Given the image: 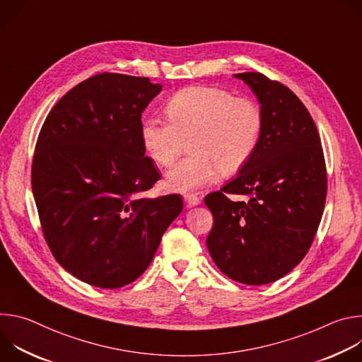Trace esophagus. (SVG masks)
<instances>
[{"label": "esophagus", "mask_w": 362, "mask_h": 362, "mask_svg": "<svg viewBox=\"0 0 362 362\" xmlns=\"http://www.w3.org/2000/svg\"><path fill=\"white\" fill-rule=\"evenodd\" d=\"M185 197V202L189 204V206H197V204H200V197H197L196 194H185L183 196Z\"/></svg>", "instance_id": "34e87169"}]
</instances>
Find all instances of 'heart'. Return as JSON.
<instances>
[{
    "mask_svg": "<svg viewBox=\"0 0 362 362\" xmlns=\"http://www.w3.org/2000/svg\"><path fill=\"white\" fill-rule=\"evenodd\" d=\"M165 113L169 123L158 117L141 122L140 140L159 168H170L189 141L192 153L168 173V185L176 192L211 185L221 172L238 173L261 140L259 106L219 87H186L168 101Z\"/></svg>",
    "mask_w": 362,
    "mask_h": 362,
    "instance_id": "heart-1",
    "label": "heart"
}]
</instances>
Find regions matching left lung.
<instances>
[{"mask_svg": "<svg viewBox=\"0 0 362 362\" xmlns=\"http://www.w3.org/2000/svg\"><path fill=\"white\" fill-rule=\"evenodd\" d=\"M256 95L261 140L239 175L204 203L214 215L206 239L216 267L245 285H265L291 272L318 230L327 169L317 126L302 101L261 73L233 74ZM228 194L244 199L230 201Z\"/></svg>", "mask_w": 362, "mask_h": 362, "instance_id": "left-lung-1", "label": "left lung"}]
</instances>
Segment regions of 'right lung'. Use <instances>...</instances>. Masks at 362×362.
<instances>
[{
  "mask_svg": "<svg viewBox=\"0 0 362 362\" xmlns=\"http://www.w3.org/2000/svg\"><path fill=\"white\" fill-rule=\"evenodd\" d=\"M162 91L147 77L103 73L77 84L41 127L31 186L48 247L77 279L136 281L180 215V194L143 197L160 179L144 156L141 113Z\"/></svg>",
  "mask_w": 362,
  "mask_h": 362,
  "instance_id": "1",
  "label": "right lung"
}]
</instances>
